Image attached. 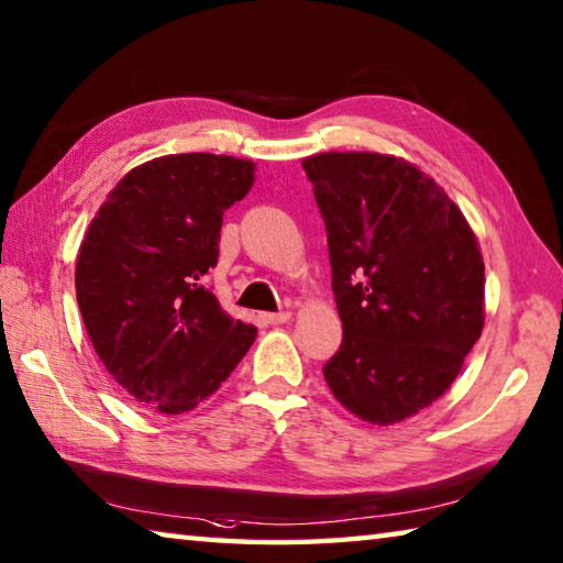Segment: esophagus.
I'll return each instance as SVG.
<instances>
[{"instance_id":"1","label":"esophagus","mask_w":563,"mask_h":563,"mask_svg":"<svg viewBox=\"0 0 563 563\" xmlns=\"http://www.w3.org/2000/svg\"><path fill=\"white\" fill-rule=\"evenodd\" d=\"M262 318H264V321H267V323H272V325H279V323L289 321L291 313H289V311H277V313H264Z\"/></svg>"}]
</instances>
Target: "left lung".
Here are the masks:
<instances>
[{"label": "left lung", "instance_id": "obj_1", "mask_svg": "<svg viewBox=\"0 0 563 563\" xmlns=\"http://www.w3.org/2000/svg\"><path fill=\"white\" fill-rule=\"evenodd\" d=\"M328 235L343 343L323 365L333 397L389 427L437 401L481 338L485 264L446 190L405 158H303Z\"/></svg>", "mask_w": 563, "mask_h": 563}]
</instances>
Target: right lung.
<instances>
[{
    "mask_svg": "<svg viewBox=\"0 0 563 563\" xmlns=\"http://www.w3.org/2000/svg\"><path fill=\"white\" fill-rule=\"evenodd\" d=\"M252 184L247 158L168 154L132 168L85 232L76 262L85 331L142 407L196 409L254 343L257 328L222 311L206 286L222 213Z\"/></svg>",
    "mask_w": 563,
    "mask_h": 563,
    "instance_id": "obj_1",
    "label": "right lung"
}]
</instances>
